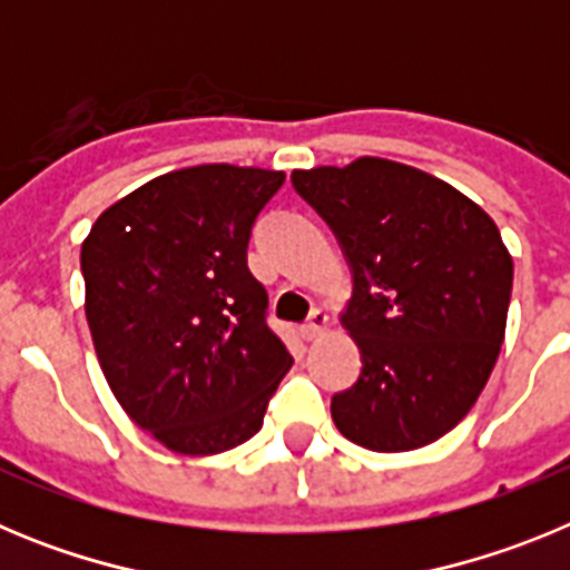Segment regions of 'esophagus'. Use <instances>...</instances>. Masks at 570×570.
Returning <instances> with one entry per match:
<instances>
[{
  "instance_id": "esophagus-1",
  "label": "esophagus",
  "mask_w": 570,
  "mask_h": 570,
  "mask_svg": "<svg viewBox=\"0 0 570 570\" xmlns=\"http://www.w3.org/2000/svg\"><path fill=\"white\" fill-rule=\"evenodd\" d=\"M328 311H322V308H314L311 311V320L302 325V336L305 340H316V336H322L325 331H328Z\"/></svg>"
}]
</instances>
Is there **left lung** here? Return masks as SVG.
<instances>
[{
    "label": "left lung",
    "mask_w": 570,
    "mask_h": 570,
    "mask_svg": "<svg viewBox=\"0 0 570 570\" xmlns=\"http://www.w3.org/2000/svg\"><path fill=\"white\" fill-rule=\"evenodd\" d=\"M331 225L354 291L342 325L362 371L334 394L345 440L414 451L468 414L505 340L513 262L500 228L436 176L380 156L291 174Z\"/></svg>",
    "instance_id": "8db88e82"
}]
</instances>
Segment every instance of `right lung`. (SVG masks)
<instances>
[{"label":"right lung","mask_w":570,"mask_h":570,"mask_svg":"<svg viewBox=\"0 0 570 570\" xmlns=\"http://www.w3.org/2000/svg\"><path fill=\"white\" fill-rule=\"evenodd\" d=\"M285 174L196 165L156 176L82 242L85 316L110 391L176 454H223L256 434L291 367L268 328L248 239Z\"/></svg>","instance_id":"add662e5"}]
</instances>
